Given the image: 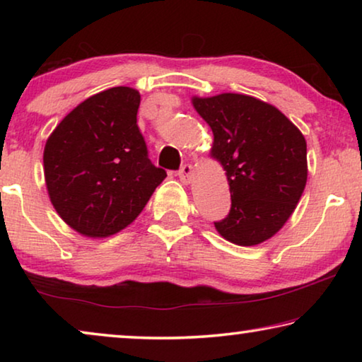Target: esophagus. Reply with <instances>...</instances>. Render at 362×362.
Here are the masks:
<instances>
[{
	"mask_svg": "<svg viewBox=\"0 0 362 362\" xmlns=\"http://www.w3.org/2000/svg\"><path fill=\"white\" fill-rule=\"evenodd\" d=\"M177 175H179V179L182 182L189 183L193 179V166H192V164H183L179 173H177Z\"/></svg>",
	"mask_w": 362,
	"mask_h": 362,
	"instance_id": "esophagus-1",
	"label": "esophagus"
}]
</instances>
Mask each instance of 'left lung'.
Returning a JSON list of instances; mask_svg holds the SVG:
<instances>
[{"instance_id":"obj_1","label":"left lung","mask_w":362,"mask_h":362,"mask_svg":"<svg viewBox=\"0 0 362 362\" xmlns=\"http://www.w3.org/2000/svg\"><path fill=\"white\" fill-rule=\"evenodd\" d=\"M193 105L211 126V155L226 170L231 193L228 216L214 225L238 246L267 241L283 228L305 189V137L276 107L250 95L193 97Z\"/></svg>"}]
</instances>
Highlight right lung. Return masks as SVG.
Wrapping results in <instances>:
<instances>
[{
  "label": "right lung",
  "instance_id": "obj_1",
  "mask_svg": "<svg viewBox=\"0 0 362 362\" xmlns=\"http://www.w3.org/2000/svg\"><path fill=\"white\" fill-rule=\"evenodd\" d=\"M139 105L136 89H107L71 110L47 139L42 161L49 198L84 236H110L134 222L166 179L148 158Z\"/></svg>",
  "mask_w": 362,
  "mask_h": 362
}]
</instances>
